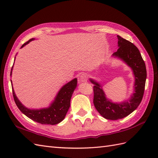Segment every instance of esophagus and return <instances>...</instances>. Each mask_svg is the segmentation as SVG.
<instances>
[{
	"label": "esophagus",
	"mask_w": 158,
	"mask_h": 158,
	"mask_svg": "<svg viewBox=\"0 0 158 158\" xmlns=\"http://www.w3.org/2000/svg\"><path fill=\"white\" fill-rule=\"evenodd\" d=\"M88 79V75L87 73H82L81 75L79 76V82H86Z\"/></svg>",
	"instance_id": "obj_1"
}]
</instances>
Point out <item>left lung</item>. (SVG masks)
I'll return each instance as SVG.
<instances>
[{
  "instance_id": "left-lung-1",
  "label": "left lung",
  "mask_w": 158,
  "mask_h": 158,
  "mask_svg": "<svg viewBox=\"0 0 158 158\" xmlns=\"http://www.w3.org/2000/svg\"><path fill=\"white\" fill-rule=\"evenodd\" d=\"M119 49L112 56L122 60L132 70L135 75L134 92L130 98L120 103L113 102L106 97L99 83L89 79L94 85V105L104 118L110 120L122 119L132 113L143 99L147 79L145 62L139 49L131 42L117 35Z\"/></svg>"
}]
</instances>
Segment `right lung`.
Segmentation results:
<instances>
[{
  "instance_id": "add662e5",
  "label": "right lung",
  "mask_w": 158,
  "mask_h": 158,
  "mask_svg": "<svg viewBox=\"0 0 158 158\" xmlns=\"http://www.w3.org/2000/svg\"><path fill=\"white\" fill-rule=\"evenodd\" d=\"M33 40H35V39H30L29 41L22 45L21 48ZM12 69L13 67L11 70V74H10L11 76L12 74ZM11 82L12 83L11 80ZM11 85L13 98H14L16 105L18 106L20 111L24 114L26 116H27L28 118L32 119L36 122L41 124L55 125V124L61 122L64 119L66 113L68 112L70 105V98H71L74 90L75 89L77 85V79L75 78L72 81L63 85L50 106L48 108H43L41 109H31L23 106L17 98L14 89L13 88V85Z\"/></svg>"
}]
</instances>
